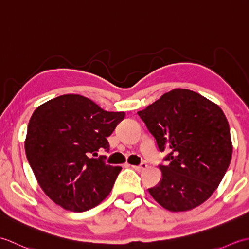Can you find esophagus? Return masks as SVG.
I'll use <instances>...</instances> for the list:
<instances>
[{
    "label": "esophagus",
    "mask_w": 249,
    "mask_h": 249,
    "mask_svg": "<svg viewBox=\"0 0 249 249\" xmlns=\"http://www.w3.org/2000/svg\"><path fill=\"white\" fill-rule=\"evenodd\" d=\"M131 167H133L136 171H139L140 172V171L145 170V169L147 168V165H146L145 162H142L141 165H139V166H131Z\"/></svg>",
    "instance_id": "esophagus-1"
}]
</instances>
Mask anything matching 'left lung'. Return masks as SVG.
<instances>
[{
    "mask_svg": "<svg viewBox=\"0 0 249 249\" xmlns=\"http://www.w3.org/2000/svg\"><path fill=\"white\" fill-rule=\"evenodd\" d=\"M138 114L170 161L160 166L162 179L150 195L171 212L205 202L231 161L230 127L223 110L194 91L174 89Z\"/></svg>",
    "mask_w": 249,
    "mask_h": 249,
    "instance_id": "8db88e82",
    "label": "left lung"
}]
</instances>
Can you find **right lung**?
I'll return each mask as SVG.
<instances>
[{"label":"right lung","mask_w":249,"mask_h":249,"mask_svg":"<svg viewBox=\"0 0 249 249\" xmlns=\"http://www.w3.org/2000/svg\"><path fill=\"white\" fill-rule=\"evenodd\" d=\"M125 112H109L81 95L65 94L32 114L24 149L44 193L71 212H86L107 198L121 171L95 158Z\"/></svg>","instance_id":"right-lung-1"}]
</instances>
